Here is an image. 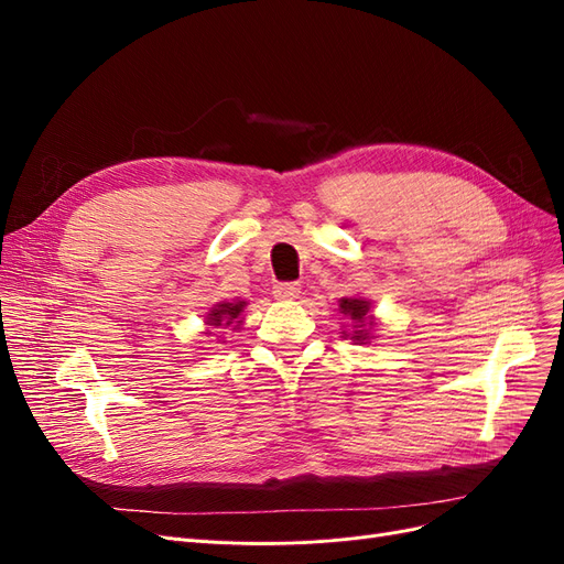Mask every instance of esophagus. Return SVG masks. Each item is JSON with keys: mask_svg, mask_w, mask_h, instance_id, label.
<instances>
[{"mask_svg": "<svg viewBox=\"0 0 564 564\" xmlns=\"http://www.w3.org/2000/svg\"><path fill=\"white\" fill-rule=\"evenodd\" d=\"M272 294L280 301H289V299H296L301 294V284L299 282H278L272 286Z\"/></svg>", "mask_w": 564, "mask_h": 564, "instance_id": "1", "label": "esophagus"}]
</instances>
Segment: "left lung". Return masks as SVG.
I'll return each instance as SVG.
<instances>
[{
	"mask_svg": "<svg viewBox=\"0 0 564 564\" xmlns=\"http://www.w3.org/2000/svg\"><path fill=\"white\" fill-rule=\"evenodd\" d=\"M369 305L371 303L367 299H340L338 301V311L355 322L352 334H346V336L357 340V344H365V340L371 338L369 329L373 327V319L369 315Z\"/></svg>",
	"mask_w": 564,
	"mask_h": 564,
	"instance_id": "1",
	"label": "left lung"
}]
</instances>
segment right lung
<instances>
[{"label": "right lung", "mask_w": 564, "mask_h": 564, "mask_svg": "<svg viewBox=\"0 0 564 564\" xmlns=\"http://www.w3.org/2000/svg\"><path fill=\"white\" fill-rule=\"evenodd\" d=\"M245 305L247 301H224V303H216L214 308L207 315V324L212 329H237L242 324V313H245ZM212 334V332H209Z\"/></svg>", "instance_id": "right-lung-1"}]
</instances>
